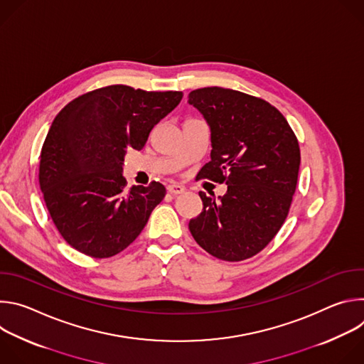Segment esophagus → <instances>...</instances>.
<instances>
[{"mask_svg":"<svg viewBox=\"0 0 364 364\" xmlns=\"http://www.w3.org/2000/svg\"><path fill=\"white\" fill-rule=\"evenodd\" d=\"M167 190H168L171 194H174V196L181 194V193L186 191V188H184L183 186H180V184H170V186L167 187Z\"/></svg>","mask_w":364,"mask_h":364,"instance_id":"1","label":"esophagus"}]
</instances>
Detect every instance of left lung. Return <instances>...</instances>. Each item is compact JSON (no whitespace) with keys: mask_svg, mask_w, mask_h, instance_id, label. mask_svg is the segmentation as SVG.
<instances>
[{"mask_svg":"<svg viewBox=\"0 0 364 364\" xmlns=\"http://www.w3.org/2000/svg\"><path fill=\"white\" fill-rule=\"evenodd\" d=\"M188 103L210 128V161L198 174L228 184L218 200L198 193L203 212L188 229L205 252L243 261L261 252L288 216L301 163L298 139L264 99L213 86L190 92Z\"/></svg>","mask_w":364,"mask_h":364,"instance_id":"8db88e82","label":"left lung"}]
</instances>
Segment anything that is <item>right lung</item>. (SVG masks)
I'll return each instance as SVG.
<instances>
[{
  "instance_id": "obj_1",
  "label": "right lung",
  "mask_w": 364,
  "mask_h": 364,
  "mask_svg": "<svg viewBox=\"0 0 364 364\" xmlns=\"http://www.w3.org/2000/svg\"><path fill=\"white\" fill-rule=\"evenodd\" d=\"M183 92H146L112 85L85 93L58 114L40 155L38 181L63 239L92 257L129 246L166 196L152 181L125 191L128 148L141 149Z\"/></svg>"
}]
</instances>
